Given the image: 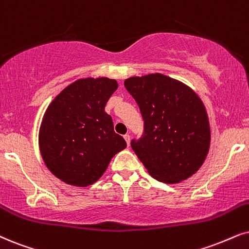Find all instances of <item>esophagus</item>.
<instances>
[{
  "label": "esophagus",
  "mask_w": 249,
  "mask_h": 249,
  "mask_svg": "<svg viewBox=\"0 0 249 249\" xmlns=\"http://www.w3.org/2000/svg\"><path fill=\"white\" fill-rule=\"evenodd\" d=\"M124 139H125V141H126L127 146H130V143H131V137H130V134H125V135H124Z\"/></svg>",
  "instance_id": "esophagus-1"
}]
</instances>
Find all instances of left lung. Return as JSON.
Segmentation results:
<instances>
[{
	"label": "left lung",
	"mask_w": 249,
	"mask_h": 249,
	"mask_svg": "<svg viewBox=\"0 0 249 249\" xmlns=\"http://www.w3.org/2000/svg\"><path fill=\"white\" fill-rule=\"evenodd\" d=\"M124 85L144 122V135L131 146L148 174L165 184L192 177L206 161L212 140L200 96L162 73L130 77Z\"/></svg>",
	"instance_id": "obj_1"
}]
</instances>
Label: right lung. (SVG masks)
<instances>
[{"label":"right lung","mask_w":249,"mask_h":249,"mask_svg":"<svg viewBox=\"0 0 249 249\" xmlns=\"http://www.w3.org/2000/svg\"><path fill=\"white\" fill-rule=\"evenodd\" d=\"M117 88V81L107 77L80 78L47 107L39 128V149L49 171L65 184H94L112 157L126 148L105 111Z\"/></svg>","instance_id":"obj_1"}]
</instances>
